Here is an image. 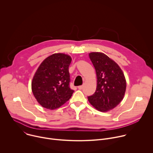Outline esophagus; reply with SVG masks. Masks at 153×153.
Wrapping results in <instances>:
<instances>
[{"label": "esophagus", "instance_id": "obj_1", "mask_svg": "<svg viewBox=\"0 0 153 153\" xmlns=\"http://www.w3.org/2000/svg\"><path fill=\"white\" fill-rule=\"evenodd\" d=\"M77 88H78L79 90H82V89L83 88V86H82V85H80V86H79L77 87Z\"/></svg>", "mask_w": 153, "mask_h": 153}]
</instances>
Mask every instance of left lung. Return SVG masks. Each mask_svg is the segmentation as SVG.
<instances>
[{
    "label": "left lung",
    "instance_id": "1",
    "mask_svg": "<svg viewBox=\"0 0 153 153\" xmlns=\"http://www.w3.org/2000/svg\"><path fill=\"white\" fill-rule=\"evenodd\" d=\"M96 70L97 83L95 93L88 97L97 110L105 112L115 108L123 99L126 90L125 76L119 65L103 53L89 54Z\"/></svg>",
    "mask_w": 153,
    "mask_h": 153
}]
</instances>
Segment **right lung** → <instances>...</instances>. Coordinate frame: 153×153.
Masks as SVG:
<instances>
[{"mask_svg":"<svg viewBox=\"0 0 153 153\" xmlns=\"http://www.w3.org/2000/svg\"><path fill=\"white\" fill-rule=\"evenodd\" d=\"M70 56L56 53L40 65L31 83L33 93L39 104L49 110L58 108L72 96L70 88Z\"/></svg>","mask_w":153,"mask_h":153,"instance_id":"right-lung-1","label":"right lung"}]
</instances>
